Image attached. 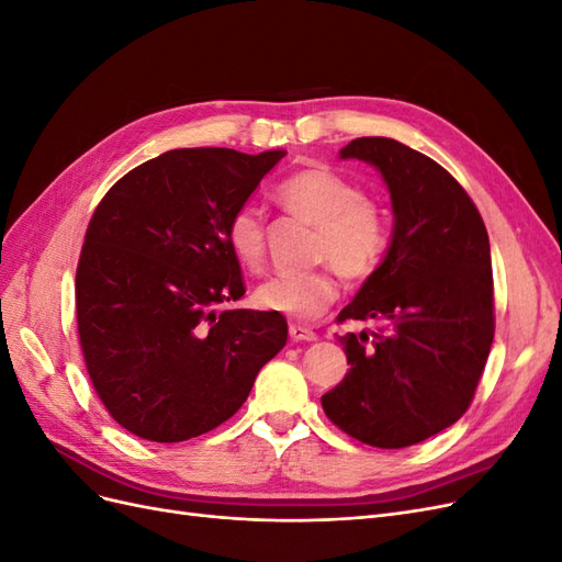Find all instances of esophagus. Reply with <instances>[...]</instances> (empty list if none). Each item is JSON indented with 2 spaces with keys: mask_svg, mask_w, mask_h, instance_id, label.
Segmentation results:
<instances>
[{
  "mask_svg": "<svg viewBox=\"0 0 562 562\" xmlns=\"http://www.w3.org/2000/svg\"><path fill=\"white\" fill-rule=\"evenodd\" d=\"M288 333H291L293 342H314L316 339V333L307 326H300V323H291V326H288Z\"/></svg>",
  "mask_w": 562,
  "mask_h": 562,
  "instance_id": "esophagus-1",
  "label": "esophagus"
}]
</instances>
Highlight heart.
<instances>
[{"label":"heart","instance_id":"obj_1","mask_svg":"<svg viewBox=\"0 0 562 562\" xmlns=\"http://www.w3.org/2000/svg\"><path fill=\"white\" fill-rule=\"evenodd\" d=\"M274 199L293 217L314 225V269L279 274L262 283L255 300L262 310L293 318H316L339 295L337 271L351 281L368 279L389 246V223L380 203L359 182L328 166H310L283 178ZM227 244L246 269L260 271L267 262L265 215L244 203L227 220Z\"/></svg>","mask_w":562,"mask_h":562}]
</instances>
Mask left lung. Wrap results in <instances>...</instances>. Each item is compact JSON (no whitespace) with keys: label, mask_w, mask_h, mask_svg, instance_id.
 <instances>
[{"label":"left lung","mask_w":562,"mask_h":562,"mask_svg":"<svg viewBox=\"0 0 562 562\" xmlns=\"http://www.w3.org/2000/svg\"><path fill=\"white\" fill-rule=\"evenodd\" d=\"M339 157L380 168L396 225L384 262L337 316L382 328L339 337L351 368L321 405L339 431L398 450L448 429L479 389L495 337L487 229L464 187L413 147L375 135Z\"/></svg>","instance_id":"left-lung-1"}]
</instances>
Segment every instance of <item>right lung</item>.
<instances>
[{"label": "right lung", "instance_id": "add662e5", "mask_svg": "<svg viewBox=\"0 0 562 562\" xmlns=\"http://www.w3.org/2000/svg\"><path fill=\"white\" fill-rule=\"evenodd\" d=\"M283 155L171 149L95 206L75 279L79 347L98 398L133 436L180 443L213 431L283 349L279 312H220L246 293L227 220Z\"/></svg>", "mask_w": 562, "mask_h": 562}]
</instances>
